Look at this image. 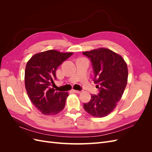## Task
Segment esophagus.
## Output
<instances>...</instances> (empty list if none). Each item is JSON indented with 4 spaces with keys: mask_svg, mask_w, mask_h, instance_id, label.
<instances>
[{
    "mask_svg": "<svg viewBox=\"0 0 152 152\" xmlns=\"http://www.w3.org/2000/svg\"><path fill=\"white\" fill-rule=\"evenodd\" d=\"M72 91H73L74 93H77V94H80V93H81V91H77V90H72Z\"/></svg>",
    "mask_w": 152,
    "mask_h": 152,
    "instance_id": "esophagus-1",
    "label": "esophagus"
}]
</instances>
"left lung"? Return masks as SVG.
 Segmentation results:
<instances>
[{
    "label": "left lung",
    "mask_w": 152,
    "mask_h": 152,
    "mask_svg": "<svg viewBox=\"0 0 152 152\" xmlns=\"http://www.w3.org/2000/svg\"><path fill=\"white\" fill-rule=\"evenodd\" d=\"M93 67L98 95H91L84 108L94 117H103L111 113L121 99L127 83L128 69L124 58L112 50L98 48L83 52Z\"/></svg>",
    "instance_id": "left-lung-1"
}]
</instances>
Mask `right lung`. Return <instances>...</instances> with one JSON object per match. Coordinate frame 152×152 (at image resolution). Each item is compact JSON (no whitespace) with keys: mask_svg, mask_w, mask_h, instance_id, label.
<instances>
[{"mask_svg":"<svg viewBox=\"0 0 152 152\" xmlns=\"http://www.w3.org/2000/svg\"><path fill=\"white\" fill-rule=\"evenodd\" d=\"M72 54L48 50L34 54L26 63L25 85L27 94L35 107L44 115H56L65 108L68 93L56 91L51 84H54L56 79L58 67Z\"/></svg>","mask_w":152,"mask_h":152,"instance_id":"right-lung-1","label":"right lung"}]
</instances>
